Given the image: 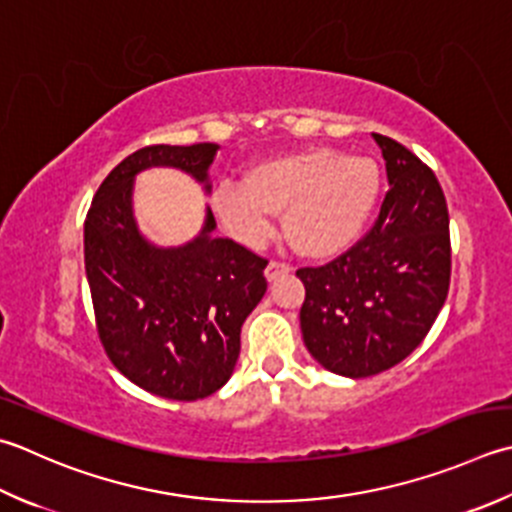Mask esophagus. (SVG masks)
<instances>
[{
    "label": "esophagus",
    "mask_w": 512,
    "mask_h": 512,
    "mask_svg": "<svg viewBox=\"0 0 512 512\" xmlns=\"http://www.w3.org/2000/svg\"><path fill=\"white\" fill-rule=\"evenodd\" d=\"M290 270H293V266L290 264H284V262H268V266H266V270H264V275H266V279L268 282H275L277 277H282V275H288Z\"/></svg>",
    "instance_id": "esophagus-1"
}]
</instances>
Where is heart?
<instances>
[{
    "instance_id": "1",
    "label": "heart",
    "mask_w": 512,
    "mask_h": 512,
    "mask_svg": "<svg viewBox=\"0 0 512 512\" xmlns=\"http://www.w3.org/2000/svg\"><path fill=\"white\" fill-rule=\"evenodd\" d=\"M382 190L379 166L333 148L270 157L250 166L244 184L222 182L210 206L237 242L262 246L284 213L286 239L306 257H333L353 246L373 217Z\"/></svg>"
}]
</instances>
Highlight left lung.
Masks as SVG:
<instances>
[{"label": "left lung", "mask_w": 512, "mask_h": 512, "mask_svg": "<svg viewBox=\"0 0 512 512\" xmlns=\"http://www.w3.org/2000/svg\"><path fill=\"white\" fill-rule=\"evenodd\" d=\"M382 148L388 193L373 228L324 266L297 270L308 353L330 373L362 379L406 359L424 342L450 286L444 190L422 159L395 139Z\"/></svg>", "instance_id": "obj_1"}]
</instances>
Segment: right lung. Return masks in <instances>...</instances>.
I'll return each mask as SVG.
<instances>
[{"mask_svg": "<svg viewBox=\"0 0 512 512\" xmlns=\"http://www.w3.org/2000/svg\"><path fill=\"white\" fill-rule=\"evenodd\" d=\"M217 144L135 150L97 188L84 224V262L99 342L113 366L148 393L195 402L233 375L239 333L266 293L268 259L233 239L202 235L157 248L139 235L130 208L133 179L150 166H173L208 186Z\"/></svg>", "mask_w": 512, "mask_h": 512, "instance_id": "add662e5", "label": "right lung"}]
</instances>
